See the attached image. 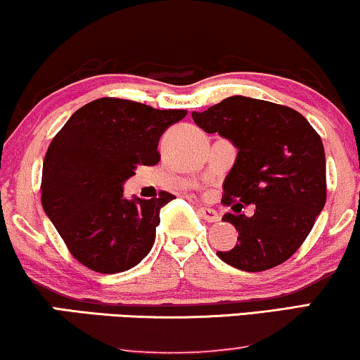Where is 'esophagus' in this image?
Instances as JSON below:
<instances>
[{"instance_id": "34e87169", "label": "esophagus", "mask_w": 360, "mask_h": 360, "mask_svg": "<svg viewBox=\"0 0 360 360\" xmlns=\"http://www.w3.org/2000/svg\"><path fill=\"white\" fill-rule=\"evenodd\" d=\"M198 212H199V216H201L202 219H206L207 222H216V221H219V214H217L216 209H212V207L199 206V207H198Z\"/></svg>"}]
</instances>
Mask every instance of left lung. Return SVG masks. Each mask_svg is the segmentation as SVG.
<instances>
[{
	"label": "left lung",
	"mask_w": 360,
	"mask_h": 360,
	"mask_svg": "<svg viewBox=\"0 0 360 360\" xmlns=\"http://www.w3.org/2000/svg\"><path fill=\"white\" fill-rule=\"evenodd\" d=\"M206 133L229 139L238 156L222 189L231 206L222 221L239 233L221 261L261 272L292 256L326 204V153L321 136L301 112L262 99L231 96L193 111ZM255 206L252 217L242 209Z\"/></svg>",
	"instance_id": "left-lung-1"
}]
</instances>
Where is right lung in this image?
Masks as SVG:
<instances>
[{
  "label": "right lung",
  "instance_id": "obj_1",
  "mask_svg": "<svg viewBox=\"0 0 360 360\" xmlns=\"http://www.w3.org/2000/svg\"><path fill=\"white\" fill-rule=\"evenodd\" d=\"M186 116L127 99L101 98L79 108L49 144L41 202L70 252L89 269L116 274L151 251L159 212L174 199H127L122 186L138 166L159 162V138Z\"/></svg>",
  "mask_w": 360,
  "mask_h": 360
}]
</instances>
